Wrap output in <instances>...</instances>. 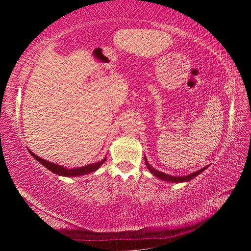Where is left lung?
I'll use <instances>...</instances> for the list:
<instances>
[{
	"mask_svg": "<svg viewBox=\"0 0 251 251\" xmlns=\"http://www.w3.org/2000/svg\"><path fill=\"white\" fill-rule=\"evenodd\" d=\"M144 158H145V164H146V166H147V168H148V171H150V172L152 174V175L156 176V177H158V178H160L161 180L171 181V182H184V181H189L190 179H193L194 177L198 176L199 174L202 173V172L205 171V169L207 168V167H203V168H201V169H199V171L195 172V173H193V174H190V175H187V176H173V175H168V174H165V173H161V172H159V171H157V169H155L154 167L151 166L150 163H148L147 159H146V157H144Z\"/></svg>",
	"mask_w": 251,
	"mask_h": 251,
	"instance_id": "1",
	"label": "left lung"
}]
</instances>
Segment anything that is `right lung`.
Listing matches in <instances>:
<instances>
[{"mask_svg":"<svg viewBox=\"0 0 251 251\" xmlns=\"http://www.w3.org/2000/svg\"><path fill=\"white\" fill-rule=\"evenodd\" d=\"M29 154H31L34 158L36 160H39L40 163L45 166L48 169H50V172L56 174L58 176H65V177H76V176H82V175H86V174H90L93 173L99 169L101 165L105 163L106 158L101 159L100 161H97V163L94 164H91V165H86V166H83V167H77V168H72L69 169L64 166H61V165H56V164H53L50 163L49 160H45V159H42L40 158L39 156H36L35 154H33V152L28 150Z\"/></svg>","mask_w":251,"mask_h":251,"instance_id":"obj_1","label":"right lung"}]
</instances>
